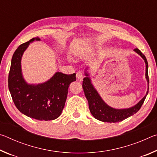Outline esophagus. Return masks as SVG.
<instances>
[{"label":"esophagus","instance_id":"1","mask_svg":"<svg viewBox=\"0 0 157 157\" xmlns=\"http://www.w3.org/2000/svg\"><path fill=\"white\" fill-rule=\"evenodd\" d=\"M76 77L78 79H82L84 78L83 73L81 72V71H78V72H77V73H76Z\"/></svg>","mask_w":157,"mask_h":157}]
</instances>
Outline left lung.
Wrapping results in <instances>:
<instances>
[{"label": "left lung", "instance_id": "obj_1", "mask_svg": "<svg viewBox=\"0 0 157 157\" xmlns=\"http://www.w3.org/2000/svg\"><path fill=\"white\" fill-rule=\"evenodd\" d=\"M134 51L137 52L145 61L146 66L145 78L147 79L149 84L148 63L147 59L139 49L135 48ZM85 75L86 77L84 78L83 82H82V88L84 89L85 96L88 100L90 111L95 118L100 121L107 122V123H117V122H121L129 118V116L134 115L141 107L148 94L147 90L146 95L143 97V99L140 100L134 107L129 109H116L109 107L102 100L100 95L98 94V93L91 84V79L89 78V74L85 73Z\"/></svg>", "mask_w": 157, "mask_h": 157}]
</instances>
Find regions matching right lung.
Returning <instances> with one entry per match:
<instances>
[{"instance_id": "right-lung-1", "label": "right lung", "mask_w": 157, "mask_h": 157, "mask_svg": "<svg viewBox=\"0 0 157 157\" xmlns=\"http://www.w3.org/2000/svg\"><path fill=\"white\" fill-rule=\"evenodd\" d=\"M35 37L20 45L12 56L8 76V87L13 102L21 113L39 121L57 118L64 107L68 89L76 80V74L66 75L57 72L48 81L40 84H28L23 78L21 60L29 44Z\"/></svg>"}]
</instances>
